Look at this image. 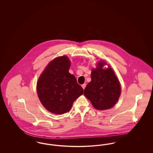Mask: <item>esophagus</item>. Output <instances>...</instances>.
Returning a JSON list of instances; mask_svg holds the SVG:
<instances>
[{
    "mask_svg": "<svg viewBox=\"0 0 153 153\" xmlns=\"http://www.w3.org/2000/svg\"><path fill=\"white\" fill-rule=\"evenodd\" d=\"M81 86H82V88L84 89H85V88L86 87V84H82Z\"/></svg>",
    "mask_w": 153,
    "mask_h": 153,
    "instance_id": "esophagus-1",
    "label": "esophagus"
}]
</instances>
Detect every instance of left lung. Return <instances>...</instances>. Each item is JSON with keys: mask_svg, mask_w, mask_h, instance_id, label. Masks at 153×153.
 I'll list each match as a JSON object with an SVG mask.
<instances>
[{"mask_svg": "<svg viewBox=\"0 0 153 153\" xmlns=\"http://www.w3.org/2000/svg\"><path fill=\"white\" fill-rule=\"evenodd\" d=\"M105 62H100L92 69L91 81L84 89V95L96 109L104 110L112 108L117 102L121 93L119 81L112 68L102 69Z\"/></svg>", "mask_w": 153, "mask_h": 153, "instance_id": "8db88e82", "label": "left lung"}]
</instances>
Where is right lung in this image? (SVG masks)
<instances>
[{"mask_svg": "<svg viewBox=\"0 0 153 153\" xmlns=\"http://www.w3.org/2000/svg\"><path fill=\"white\" fill-rule=\"evenodd\" d=\"M70 66L66 56L55 58L38 81V97L45 108L51 113L60 115L69 112L73 102L84 93L75 76L69 72Z\"/></svg>", "mask_w": 153, "mask_h": 153, "instance_id": "right-lung-1", "label": "right lung"}]
</instances>
